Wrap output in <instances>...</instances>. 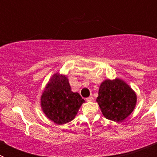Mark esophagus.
<instances>
[{
  "label": "esophagus",
  "mask_w": 157,
  "mask_h": 157,
  "mask_svg": "<svg viewBox=\"0 0 157 157\" xmlns=\"http://www.w3.org/2000/svg\"><path fill=\"white\" fill-rule=\"evenodd\" d=\"M93 99H94V98H93V96L91 95V96H90L89 98H87L86 100L87 102H90V101H93Z\"/></svg>",
  "instance_id": "34e87169"
}]
</instances>
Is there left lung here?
<instances>
[{
  "mask_svg": "<svg viewBox=\"0 0 157 157\" xmlns=\"http://www.w3.org/2000/svg\"><path fill=\"white\" fill-rule=\"evenodd\" d=\"M96 101L106 119L122 122L134 111L137 95L123 80L106 79L100 86Z\"/></svg>",
  "mask_w": 157,
  "mask_h": 157,
  "instance_id": "8db88e82",
  "label": "left lung"
}]
</instances>
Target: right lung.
Instances as JSON below:
<instances>
[{
    "label": "right lung",
    "mask_w": 157,
    "mask_h": 157,
    "mask_svg": "<svg viewBox=\"0 0 157 157\" xmlns=\"http://www.w3.org/2000/svg\"><path fill=\"white\" fill-rule=\"evenodd\" d=\"M85 102L78 93L71 91L68 78L56 73L47 83L41 97V106L48 119L61 125L74 120Z\"/></svg>",
    "instance_id": "obj_1"
}]
</instances>
